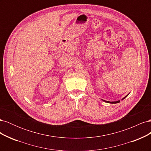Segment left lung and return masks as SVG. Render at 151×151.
I'll use <instances>...</instances> for the list:
<instances>
[{"label":"left lung","mask_w":151,"mask_h":151,"mask_svg":"<svg viewBox=\"0 0 151 151\" xmlns=\"http://www.w3.org/2000/svg\"><path fill=\"white\" fill-rule=\"evenodd\" d=\"M128 95H129V94H128ZM128 95H127L126 96H125L124 98H122V100L124 99L126 97H127ZM102 100H103V101H104V102H106V103H111V104H116V103H120V100H118V101H104V100H103V99H102Z\"/></svg>","instance_id":"left-lung-1"}]
</instances>
